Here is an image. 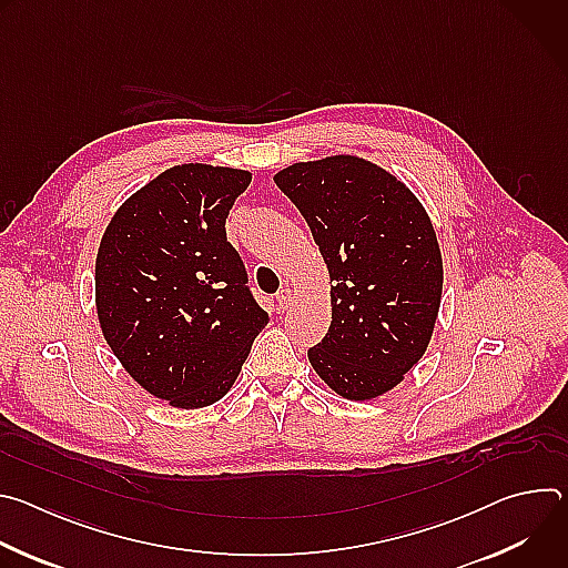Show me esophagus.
<instances>
[{
	"label": "esophagus",
	"mask_w": 568,
	"mask_h": 568,
	"mask_svg": "<svg viewBox=\"0 0 568 568\" xmlns=\"http://www.w3.org/2000/svg\"><path fill=\"white\" fill-rule=\"evenodd\" d=\"M276 303H278V310H287L290 307V303H292V292H290V287H283L278 294H276Z\"/></svg>",
	"instance_id": "obj_1"
}]
</instances>
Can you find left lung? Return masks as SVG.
<instances>
[{
  "instance_id": "1",
  "label": "left lung",
  "mask_w": 568,
  "mask_h": 568,
  "mask_svg": "<svg viewBox=\"0 0 568 568\" xmlns=\"http://www.w3.org/2000/svg\"><path fill=\"white\" fill-rule=\"evenodd\" d=\"M328 265L331 328L307 359L348 399L402 382L425 355L443 294L436 231L416 195L357 156L294 164L274 178Z\"/></svg>"
}]
</instances>
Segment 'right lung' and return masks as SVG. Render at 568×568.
Wrapping results in <instances>:
<instances>
[{"instance_id": "right-lung-1", "label": "right lung", "mask_w": 568, "mask_h": 568, "mask_svg": "<svg viewBox=\"0 0 568 568\" xmlns=\"http://www.w3.org/2000/svg\"><path fill=\"white\" fill-rule=\"evenodd\" d=\"M252 175L184 164L114 213L97 256L103 337L148 393L180 409L217 402L270 314L226 240V215Z\"/></svg>"}]
</instances>
